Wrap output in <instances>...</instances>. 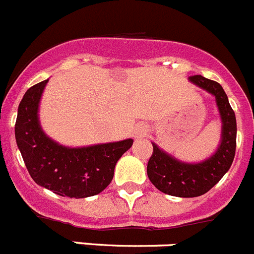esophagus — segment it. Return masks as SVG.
I'll list each match as a JSON object with an SVG mask.
<instances>
[{
	"mask_svg": "<svg viewBox=\"0 0 254 254\" xmlns=\"http://www.w3.org/2000/svg\"><path fill=\"white\" fill-rule=\"evenodd\" d=\"M146 131L147 130L145 129V127H139L136 131V134H137V136H144V135H146Z\"/></svg>",
	"mask_w": 254,
	"mask_h": 254,
	"instance_id": "34e87169",
	"label": "esophagus"
}]
</instances>
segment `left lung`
I'll list each match as a JSON object with an SVG mask.
<instances>
[{
  "mask_svg": "<svg viewBox=\"0 0 254 254\" xmlns=\"http://www.w3.org/2000/svg\"><path fill=\"white\" fill-rule=\"evenodd\" d=\"M189 80L215 97L222 123L221 140L216 151L200 162L181 161L152 142L154 151L147 162L149 180L161 192L176 197H197L210 191L230 170L236 152L237 123L223 88L202 75Z\"/></svg>",
  "mask_w": 254,
  "mask_h": 254,
  "instance_id": "8db88e82",
  "label": "left lung"
}]
</instances>
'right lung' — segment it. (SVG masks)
I'll return each instance as SVG.
<instances>
[{"label": "right lung", "instance_id": "right-lung-1", "mask_svg": "<svg viewBox=\"0 0 254 254\" xmlns=\"http://www.w3.org/2000/svg\"><path fill=\"white\" fill-rule=\"evenodd\" d=\"M48 79L29 88L19 103L16 142L29 175L39 186L63 197L85 198L112 182L118 160L134 140L70 147L54 141L39 122V103Z\"/></svg>", "mask_w": 254, "mask_h": 254}]
</instances>
